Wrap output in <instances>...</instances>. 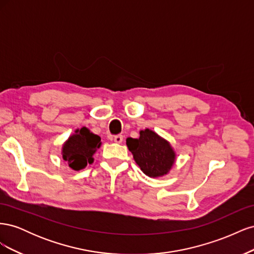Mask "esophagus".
<instances>
[{
    "instance_id": "34e87169",
    "label": "esophagus",
    "mask_w": 254,
    "mask_h": 254,
    "mask_svg": "<svg viewBox=\"0 0 254 254\" xmlns=\"http://www.w3.org/2000/svg\"><path fill=\"white\" fill-rule=\"evenodd\" d=\"M114 142L115 143H122L123 142V135L122 134H118V135H115L114 136Z\"/></svg>"
}]
</instances>
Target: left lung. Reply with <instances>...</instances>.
<instances>
[{"mask_svg":"<svg viewBox=\"0 0 254 254\" xmlns=\"http://www.w3.org/2000/svg\"><path fill=\"white\" fill-rule=\"evenodd\" d=\"M126 144L135 163L150 178L166 175L175 163L176 153L171 144L150 129L141 130L139 139L128 137Z\"/></svg>","mask_w":254,"mask_h":254,"instance_id":"1","label":"left lung"}]
</instances>
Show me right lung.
Here are the masks:
<instances>
[{"instance_id":"1","label":"right lung","mask_w":254,"mask_h":254,"mask_svg":"<svg viewBox=\"0 0 254 254\" xmlns=\"http://www.w3.org/2000/svg\"><path fill=\"white\" fill-rule=\"evenodd\" d=\"M101 137L86 127L76 129L63 146V158L74 171L93 163V155L101 147Z\"/></svg>"}]
</instances>
